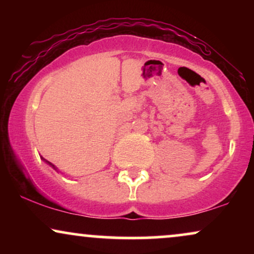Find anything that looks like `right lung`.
Returning a JSON list of instances; mask_svg holds the SVG:
<instances>
[{
  "label": "right lung",
  "mask_w": 254,
  "mask_h": 254,
  "mask_svg": "<svg viewBox=\"0 0 254 254\" xmlns=\"http://www.w3.org/2000/svg\"><path fill=\"white\" fill-rule=\"evenodd\" d=\"M43 160H44V159H43ZM46 162H48V164H49V165H50V166H52V167H54V168H55V170H56V167H55V166H54V165H52V164H50V162H49V161H46Z\"/></svg>",
  "instance_id": "right-lung-1"
}]
</instances>
